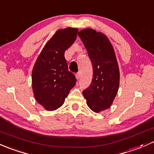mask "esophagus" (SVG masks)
Returning a JSON list of instances; mask_svg holds the SVG:
<instances>
[{"mask_svg": "<svg viewBox=\"0 0 154 154\" xmlns=\"http://www.w3.org/2000/svg\"><path fill=\"white\" fill-rule=\"evenodd\" d=\"M75 77H76L77 79H80V72H77V73L75 74Z\"/></svg>", "mask_w": 154, "mask_h": 154, "instance_id": "1", "label": "esophagus"}]
</instances>
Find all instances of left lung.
Listing matches in <instances>:
<instances>
[{
	"label": "left lung",
	"instance_id": "1",
	"mask_svg": "<svg viewBox=\"0 0 154 154\" xmlns=\"http://www.w3.org/2000/svg\"><path fill=\"white\" fill-rule=\"evenodd\" d=\"M93 64V79L83 90L88 107L94 112L109 108L119 85V70L113 49L105 35L92 29L79 32Z\"/></svg>",
	"mask_w": 154,
	"mask_h": 154
}]
</instances>
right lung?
<instances>
[{"label": "right lung", "instance_id": "right-lung-1", "mask_svg": "<svg viewBox=\"0 0 154 154\" xmlns=\"http://www.w3.org/2000/svg\"><path fill=\"white\" fill-rule=\"evenodd\" d=\"M78 29L58 30L46 44L32 69L35 97L46 110L61 107L76 83L75 75L68 69L64 53L75 41Z\"/></svg>", "mask_w": 154, "mask_h": 154}]
</instances>
